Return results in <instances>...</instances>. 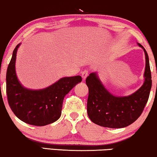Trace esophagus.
I'll return each instance as SVG.
<instances>
[{
  "label": "esophagus",
  "instance_id": "1",
  "mask_svg": "<svg viewBox=\"0 0 157 157\" xmlns=\"http://www.w3.org/2000/svg\"><path fill=\"white\" fill-rule=\"evenodd\" d=\"M88 75H89V71H88L87 69H85L83 70L82 72H81V76H82L83 79H85L86 78V77L88 76Z\"/></svg>",
  "mask_w": 157,
  "mask_h": 157
}]
</instances>
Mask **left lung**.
I'll use <instances>...</instances> for the list:
<instances>
[{
    "label": "left lung",
    "instance_id": "1",
    "mask_svg": "<svg viewBox=\"0 0 157 157\" xmlns=\"http://www.w3.org/2000/svg\"><path fill=\"white\" fill-rule=\"evenodd\" d=\"M146 56L145 81L140 89L132 95L124 97L113 96L105 89L95 73H91L86 79L89 88L87 113L94 124L113 128L126 127L136 121L142 113L151 89V75L149 56Z\"/></svg>",
    "mask_w": 157,
    "mask_h": 157
}]
</instances>
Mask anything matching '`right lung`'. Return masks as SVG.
<instances>
[{
    "label": "right lung",
    "instance_id": "1",
    "mask_svg": "<svg viewBox=\"0 0 157 157\" xmlns=\"http://www.w3.org/2000/svg\"><path fill=\"white\" fill-rule=\"evenodd\" d=\"M19 46L17 45L13 50L6 72L8 104L14 114L25 123L39 126L48 125L59 119L64 97L82 78L80 76L65 77L44 89H25L19 83L15 69Z\"/></svg>",
    "mask_w": 157,
    "mask_h": 157
}]
</instances>
